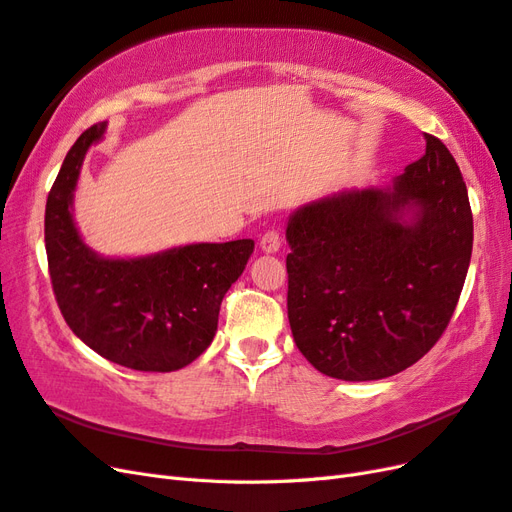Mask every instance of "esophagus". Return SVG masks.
I'll return each mask as SVG.
<instances>
[{
	"label": "esophagus",
	"mask_w": 512,
	"mask_h": 512,
	"mask_svg": "<svg viewBox=\"0 0 512 512\" xmlns=\"http://www.w3.org/2000/svg\"><path fill=\"white\" fill-rule=\"evenodd\" d=\"M282 245V237H280V230L269 228L265 234L260 237V250L265 254H275L280 250Z\"/></svg>",
	"instance_id": "1"
}]
</instances>
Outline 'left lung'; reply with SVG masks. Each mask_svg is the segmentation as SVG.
I'll use <instances>...</instances> for the list:
<instances>
[{
  "label": "left lung",
  "mask_w": 512,
  "mask_h": 512,
  "mask_svg": "<svg viewBox=\"0 0 512 512\" xmlns=\"http://www.w3.org/2000/svg\"><path fill=\"white\" fill-rule=\"evenodd\" d=\"M424 142L390 189L334 193L288 219V323L327 377L375 381L413 366L457 308L474 219L450 150Z\"/></svg>",
  "instance_id": "obj_1"
}]
</instances>
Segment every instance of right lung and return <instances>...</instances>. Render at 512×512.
<instances>
[{
    "mask_svg": "<svg viewBox=\"0 0 512 512\" xmlns=\"http://www.w3.org/2000/svg\"><path fill=\"white\" fill-rule=\"evenodd\" d=\"M105 124H92L68 150L49 191L45 247L58 308L73 334L120 366L172 372L213 342L219 306L254 252L252 239L174 247L112 260L81 241L71 204L81 161Z\"/></svg>",
    "mask_w": 512,
    "mask_h": 512,
    "instance_id": "right-lung-1",
    "label": "right lung"
}]
</instances>
